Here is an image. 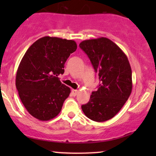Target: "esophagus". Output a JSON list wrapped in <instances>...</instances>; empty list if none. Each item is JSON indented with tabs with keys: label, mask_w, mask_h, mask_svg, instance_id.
Wrapping results in <instances>:
<instances>
[{
	"label": "esophagus",
	"mask_w": 156,
	"mask_h": 156,
	"mask_svg": "<svg viewBox=\"0 0 156 156\" xmlns=\"http://www.w3.org/2000/svg\"><path fill=\"white\" fill-rule=\"evenodd\" d=\"M78 93V90H77V89H72V94L73 96H76Z\"/></svg>",
	"instance_id": "1"
}]
</instances>
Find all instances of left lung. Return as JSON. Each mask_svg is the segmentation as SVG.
Returning a JSON list of instances; mask_svg holds the SVG:
<instances>
[{"label": "left lung", "mask_w": 156, "mask_h": 156, "mask_svg": "<svg viewBox=\"0 0 156 156\" xmlns=\"http://www.w3.org/2000/svg\"><path fill=\"white\" fill-rule=\"evenodd\" d=\"M80 48L91 61L100 84L81 108L95 122L112 119L120 111L132 91V71L125 53L105 37L81 42Z\"/></svg>", "instance_id": "1"}]
</instances>
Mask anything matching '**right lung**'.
Listing matches in <instances>:
<instances>
[{
	"label": "right lung",
	"mask_w": 156,
	"mask_h": 156,
	"mask_svg": "<svg viewBox=\"0 0 156 156\" xmlns=\"http://www.w3.org/2000/svg\"><path fill=\"white\" fill-rule=\"evenodd\" d=\"M77 49L74 40L44 37L30 46L23 55L16 75V87L28 113L41 121L59 114L70 89L58 76L64 64Z\"/></svg>",
	"instance_id": "add662e5"
}]
</instances>
